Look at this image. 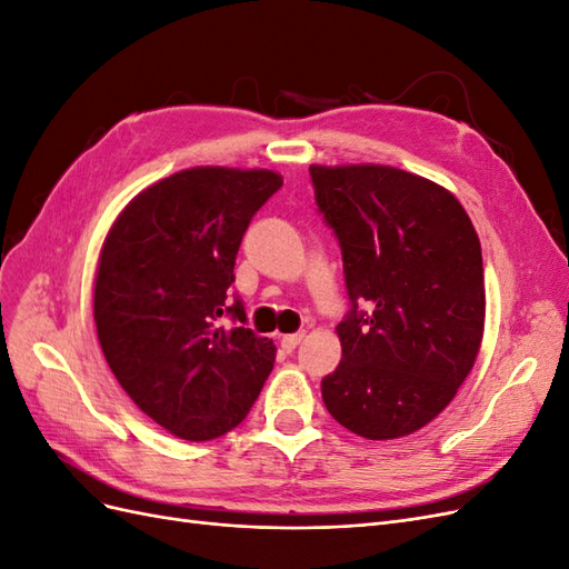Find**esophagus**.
I'll return each mask as SVG.
<instances>
[{
    "instance_id": "esophagus-1",
    "label": "esophagus",
    "mask_w": 569,
    "mask_h": 569,
    "mask_svg": "<svg viewBox=\"0 0 569 569\" xmlns=\"http://www.w3.org/2000/svg\"><path fill=\"white\" fill-rule=\"evenodd\" d=\"M301 339H303V332H297V335H284V337L280 339V347H282L287 353H291V351H295V349L299 347Z\"/></svg>"
}]
</instances>
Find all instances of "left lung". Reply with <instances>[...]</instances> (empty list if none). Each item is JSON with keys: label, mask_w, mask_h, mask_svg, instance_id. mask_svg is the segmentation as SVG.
<instances>
[{"label": "left lung", "mask_w": 569, "mask_h": 569, "mask_svg": "<svg viewBox=\"0 0 569 569\" xmlns=\"http://www.w3.org/2000/svg\"><path fill=\"white\" fill-rule=\"evenodd\" d=\"M311 180L351 299L325 408L372 441L418 432L453 401L485 335L472 220L449 189L401 168L311 166Z\"/></svg>", "instance_id": "8db88e82"}]
</instances>
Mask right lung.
<instances>
[{
    "label": "right lung",
    "mask_w": 569,
    "mask_h": 569,
    "mask_svg": "<svg viewBox=\"0 0 569 569\" xmlns=\"http://www.w3.org/2000/svg\"><path fill=\"white\" fill-rule=\"evenodd\" d=\"M280 187L282 176L266 168L180 170L142 189L101 247V351L134 406L180 439L230 432L272 370V339L249 330L228 289L251 218ZM222 315L236 327L220 326Z\"/></svg>",
    "instance_id": "1"
}]
</instances>
